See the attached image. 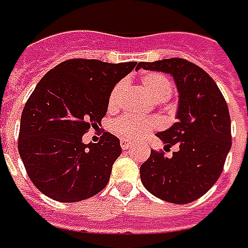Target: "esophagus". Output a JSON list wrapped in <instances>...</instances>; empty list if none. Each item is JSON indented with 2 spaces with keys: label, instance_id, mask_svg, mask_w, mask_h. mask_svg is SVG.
I'll use <instances>...</instances> for the list:
<instances>
[{
  "label": "esophagus",
  "instance_id": "1",
  "mask_svg": "<svg viewBox=\"0 0 248 248\" xmlns=\"http://www.w3.org/2000/svg\"><path fill=\"white\" fill-rule=\"evenodd\" d=\"M121 146H122V149L126 151V149H130L131 148V142L130 141H127V140H121Z\"/></svg>",
  "mask_w": 248,
  "mask_h": 248
}]
</instances>
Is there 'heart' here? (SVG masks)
I'll use <instances>...</instances> for the list:
<instances>
[{
	"instance_id": "heart-1",
	"label": "heart",
	"mask_w": 248,
	"mask_h": 248,
	"mask_svg": "<svg viewBox=\"0 0 248 248\" xmlns=\"http://www.w3.org/2000/svg\"><path fill=\"white\" fill-rule=\"evenodd\" d=\"M141 84L144 85L146 92L152 96L156 102H164L170 99L172 93V82L168 80V77L160 75L156 72H149L141 76ZM124 88V81H119L114 85L108 97V107L115 108L119 104V99ZM159 122L156 119H140V118L122 117L114 124V131L118 136L136 141L140 138L145 137L148 133L157 129Z\"/></svg>"
}]
</instances>
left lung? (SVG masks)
<instances>
[{"label":"left lung","mask_w":248,"mask_h":248,"mask_svg":"<svg viewBox=\"0 0 248 248\" xmlns=\"http://www.w3.org/2000/svg\"><path fill=\"white\" fill-rule=\"evenodd\" d=\"M140 67L171 75L179 93L178 122L156 134L166 148L176 145L178 151L170 157L151 151L140 167L141 182L160 200L190 203L209 191L223 172L232 145L228 106L213 78L188 61L141 62Z\"/></svg>","instance_id":"left-lung-1"}]
</instances>
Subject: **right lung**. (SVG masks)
I'll use <instances>...</instances> for the list:
<instances>
[{"mask_svg": "<svg viewBox=\"0 0 248 248\" xmlns=\"http://www.w3.org/2000/svg\"><path fill=\"white\" fill-rule=\"evenodd\" d=\"M137 62L99 60L61 62L38 82L20 119L18 153L31 182L55 201L91 198L107 186L122 148L103 133L97 144L82 136L100 124L114 85Z\"/></svg>", "mask_w": 248, "mask_h": 248, "instance_id": "right-lung-1", "label": "right lung"}]
</instances>
